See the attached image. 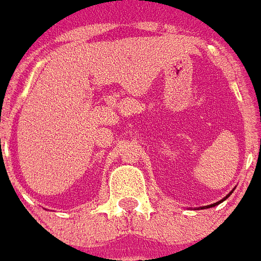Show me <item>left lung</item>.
<instances>
[{
    "label": "left lung",
    "instance_id": "1",
    "mask_svg": "<svg viewBox=\"0 0 261 261\" xmlns=\"http://www.w3.org/2000/svg\"><path fill=\"white\" fill-rule=\"evenodd\" d=\"M232 191H233V190H232ZM232 191H231V192H229V194L227 195L225 198H223V199H221V200H219V202H216V203H213V204H209V206H203V207H204V209H209V207H214V206H217V204H220V203H221V202H224V200L227 199V198H228L229 195L232 194ZM203 207H202V209H203Z\"/></svg>",
    "mask_w": 261,
    "mask_h": 261
}]
</instances>
